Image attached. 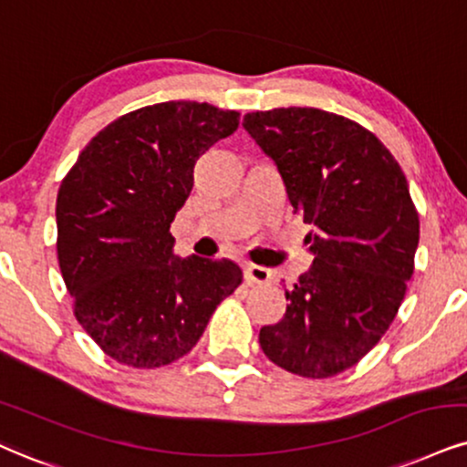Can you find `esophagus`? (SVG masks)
Masks as SVG:
<instances>
[{
  "mask_svg": "<svg viewBox=\"0 0 467 467\" xmlns=\"http://www.w3.org/2000/svg\"><path fill=\"white\" fill-rule=\"evenodd\" d=\"M244 279L251 285H268L273 281V273L264 266H255V264H246L244 266Z\"/></svg>",
  "mask_w": 467,
  "mask_h": 467,
  "instance_id": "obj_1",
  "label": "esophagus"
}]
</instances>
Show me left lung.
I'll return each mask as SVG.
<instances>
[{"label":"left lung","instance_id":"8db88e82","mask_svg":"<svg viewBox=\"0 0 467 467\" xmlns=\"http://www.w3.org/2000/svg\"><path fill=\"white\" fill-rule=\"evenodd\" d=\"M243 128L312 224V268L285 292L284 318L262 327L260 347L287 372L333 377L383 337L405 298L420 240L405 172L372 131L318 108L249 112Z\"/></svg>","mask_w":467,"mask_h":467}]
</instances>
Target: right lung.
<instances>
[{"mask_svg":"<svg viewBox=\"0 0 467 467\" xmlns=\"http://www.w3.org/2000/svg\"><path fill=\"white\" fill-rule=\"evenodd\" d=\"M238 123L210 103L145 106L103 128L60 183L56 246L75 318L120 364L160 368L190 353L243 284L238 264L175 255L171 235L197 160Z\"/></svg>","mask_w":467,"mask_h":467,"instance_id":"obj_1","label":"right lung"}]
</instances>
